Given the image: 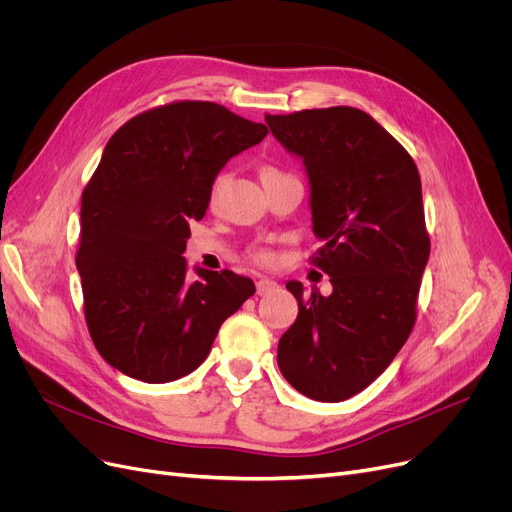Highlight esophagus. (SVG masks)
Instances as JSON below:
<instances>
[{"label": "esophagus", "instance_id": "esophagus-1", "mask_svg": "<svg viewBox=\"0 0 512 512\" xmlns=\"http://www.w3.org/2000/svg\"><path fill=\"white\" fill-rule=\"evenodd\" d=\"M280 286H278V282H274V280H270V278H259L257 280V294H272V292H276Z\"/></svg>", "mask_w": 512, "mask_h": 512}]
</instances>
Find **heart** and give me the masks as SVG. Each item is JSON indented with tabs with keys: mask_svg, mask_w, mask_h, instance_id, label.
<instances>
[{
	"mask_svg": "<svg viewBox=\"0 0 512 512\" xmlns=\"http://www.w3.org/2000/svg\"><path fill=\"white\" fill-rule=\"evenodd\" d=\"M265 172H274V170H272V168H267V170H263V174H265ZM222 180H224V176H218V178H215V182H213V195H215V191H218V188H220ZM257 257H259V261H270V255H267V253H259Z\"/></svg>",
	"mask_w": 512,
	"mask_h": 512,
	"instance_id": "heart-1",
	"label": "heart"
}]
</instances>
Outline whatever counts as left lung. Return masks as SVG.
I'll use <instances>...</instances> for the list:
<instances>
[{
	"mask_svg": "<svg viewBox=\"0 0 512 512\" xmlns=\"http://www.w3.org/2000/svg\"><path fill=\"white\" fill-rule=\"evenodd\" d=\"M278 143L303 159L313 263L330 276L321 297L286 282L299 301L282 334L278 367L286 382L319 402L367 388L407 342L429 259L421 178L413 157L369 114L338 105L265 116Z\"/></svg>",
	"mask_w": 512,
	"mask_h": 512,
	"instance_id": "8db88e82",
	"label": "left lung"
}]
</instances>
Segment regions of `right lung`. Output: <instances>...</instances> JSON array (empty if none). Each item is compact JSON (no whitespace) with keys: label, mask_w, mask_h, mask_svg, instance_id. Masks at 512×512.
<instances>
[{"label":"right lung","mask_w":512,"mask_h":512,"mask_svg":"<svg viewBox=\"0 0 512 512\" xmlns=\"http://www.w3.org/2000/svg\"><path fill=\"white\" fill-rule=\"evenodd\" d=\"M270 132L211 101L134 116L107 141L80 203L76 270L99 355L128 378L166 384L195 371L255 284L182 253L230 157Z\"/></svg>","instance_id":"add662e5"}]
</instances>
